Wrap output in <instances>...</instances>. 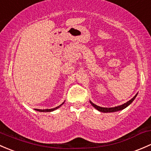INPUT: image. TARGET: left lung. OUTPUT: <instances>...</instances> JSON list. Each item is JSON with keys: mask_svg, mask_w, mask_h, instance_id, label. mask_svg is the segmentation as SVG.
Segmentation results:
<instances>
[{"mask_svg": "<svg viewBox=\"0 0 151 151\" xmlns=\"http://www.w3.org/2000/svg\"><path fill=\"white\" fill-rule=\"evenodd\" d=\"M137 94L132 99H130L129 101H128V102H126V103L123 104L122 105H119V106L114 107V108H102V107H99V106H97V105H94V104L92 103L91 101H90V103L91 104V105H92L94 108H95L96 109L99 110V111L102 112V113H112V112H116V111H119V110H122L123 109H124V108H127V106H129V105L133 102L134 99L135 97H137Z\"/></svg>", "mask_w": 151, "mask_h": 151, "instance_id": "8db88e82", "label": "left lung"}]
</instances>
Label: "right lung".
Masks as SVG:
<instances>
[{
    "label": "right lung",
    "instance_id": "obj_1",
    "mask_svg": "<svg viewBox=\"0 0 151 151\" xmlns=\"http://www.w3.org/2000/svg\"><path fill=\"white\" fill-rule=\"evenodd\" d=\"M63 103H64V102H63ZM63 104H61V105H59L58 107H56V108H52V109H46V110L35 109V110H37V111H40V112H51V111H53V110H56V109H57V108H60V107L61 106V105H63Z\"/></svg>",
    "mask_w": 151,
    "mask_h": 151
}]
</instances>
